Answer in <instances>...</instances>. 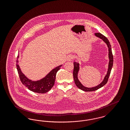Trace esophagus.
Here are the masks:
<instances>
[{"label":"esophagus","instance_id":"34e87169","mask_svg":"<svg viewBox=\"0 0 130 130\" xmlns=\"http://www.w3.org/2000/svg\"><path fill=\"white\" fill-rule=\"evenodd\" d=\"M74 58V56H72V55H69V56H67V60H68V61H71L72 59H73Z\"/></svg>","mask_w":130,"mask_h":130}]
</instances>
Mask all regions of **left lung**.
<instances>
[{
    "mask_svg": "<svg viewBox=\"0 0 130 130\" xmlns=\"http://www.w3.org/2000/svg\"><path fill=\"white\" fill-rule=\"evenodd\" d=\"M95 36L96 37H99L100 39H102V40L105 42V43L107 44L108 47V51H109V65H108V69L107 71V73L106 74L105 77L104 78L103 80L102 81L101 83H100L99 85H97L96 86L92 87V88H88L84 86L81 83L79 80L78 79V73L79 70V64L77 62H74V71H73V76L74 79V82L76 86L79 89H80L81 90L85 91V92H92L96 91L99 88L102 87L104 86L105 84L107 83L108 78L109 77L110 74L111 73V68L113 65V56L111 52V46L109 41L107 38V37H105L104 36L102 35L100 33H95Z\"/></svg>",
    "mask_w": 130,
    "mask_h": 130,
    "instance_id": "8db88e82",
    "label": "left lung"
}]
</instances>
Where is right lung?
<instances>
[{"label": "right lung", "instance_id": "right-lung-1", "mask_svg": "<svg viewBox=\"0 0 130 130\" xmlns=\"http://www.w3.org/2000/svg\"><path fill=\"white\" fill-rule=\"evenodd\" d=\"M18 59L19 55L18 56ZM19 61L17 60V68L18 70L19 78L22 83L25 85L29 90L35 93H45L49 92L54 86L56 74L57 71L60 69L62 65H59L57 67L53 69L48 74H47L44 78L37 81H32L28 78L22 73L19 66Z\"/></svg>", "mask_w": 130, "mask_h": 130}]
</instances>
